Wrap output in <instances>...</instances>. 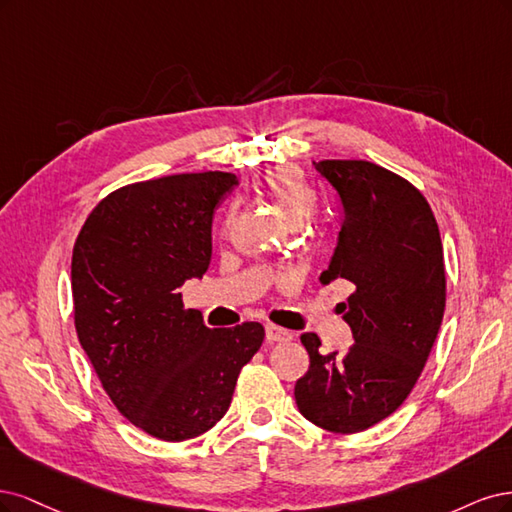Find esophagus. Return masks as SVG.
I'll return each mask as SVG.
<instances>
[{"instance_id": "obj_1", "label": "esophagus", "mask_w": 512, "mask_h": 512, "mask_svg": "<svg viewBox=\"0 0 512 512\" xmlns=\"http://www.w3.org/2000/svg\"><path fill=\"white\" fill-rule=\"evenodd\" d=\"M266 338L268 342H291L293 340V334L289 332V329H283V327H276V325H266Z\"/></svg>"}]
</instances>
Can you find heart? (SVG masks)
<instances>
[{"mask_svg": "<svg viewBox=\"0 0 512 512\" xmlns=\"http://www.w3.org/2000/svg\"><path fill=\"white\" fill-rule=\"evenodd\" d=\"M261 189L270 197L280 217L291 225L306 221L315 212V195L291 168H276L268 172Z\"/></svg>", "mask_w": 512, "mask_h": 512, "instance_id": "b5f03b06", "label": "heart"}]
</instances>
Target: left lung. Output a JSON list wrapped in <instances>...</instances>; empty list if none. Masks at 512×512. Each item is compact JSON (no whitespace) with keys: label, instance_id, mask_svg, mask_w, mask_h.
<instances>
[{"label":"left lung","instance_id":"obj_1","mask_svg":"<svg viewBox=\"0 0 512 512\" xmlns=\"http://www.w3.org/2000/svg\"><path fill=\"white\" fill-rule=\"evenodd\" d=\"M315 168L342 206L321 283H351L342 319L355 344L323 355L319 336L302 334L310 368L293 393L310 423L355 434L402 406L430 357L447 300L442 242L430 204L398 174L370 161L327 159Z\"/></svg>","mask_w":512,"mask_h":512}]
</instances>
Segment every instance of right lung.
I'll list each match as a JSON object with an SVG mask.
<instances>
[{"mask_svg": "<svg viewBox=\"0 0 512 512\" xmlns=\"http://www.w3.org/2000/svg\"><path fill=\"white\" fill-rule=\"evenodd\" d=\"M234 185L227 172L127 185L95 206L74 244L80 346L121 415L159 440L208 432L266 336L255 321L210 329L180 295L210 266L214 208Z\"/></svg>", "mask_w": 512, "mask_h": 512, "instance_id": "add662e5", "label": "right lung"}]
</instances>
